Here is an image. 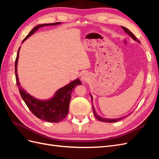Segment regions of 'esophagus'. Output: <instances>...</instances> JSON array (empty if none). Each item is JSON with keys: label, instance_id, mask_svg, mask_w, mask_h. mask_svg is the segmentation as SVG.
Here are the masks:
<instances>
[{"label": "esophagus", "instance_id": "1", "mask_svg": "<svg viewBox=\"0 0 159 159\" xmlns=\"http://www.w3.org/2000/svg\"><path fill=\"white\" fill-rule=\"evenodd\" d=\"M81 80L83 81H87L89 80V75L87 73H84L81 75Z\"/></svg>", "mask_w": 159, "mask_h": 159}]
</instances>
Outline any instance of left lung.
<instances>
[{"label":"left lung","mask_w":159,"mask_h":159,"mask_svg":"<svg viewBox=\"0 0 159 159\" xmlns=\"http://www.w3.org/2000/svg\"><path fill=\"white\" fill-rule=\"evenodd\" d=\"M121 28H123V30L127 34H128L131 36L133 39L134 40H135V41H137V42H139L140 43V42H139V40H138V39H137V38L134 36L133 34L130 31L129 29H127V28H125V27H123V26H121ZM91 102H92V100H93V98H92V96H91ZM92 109H93V113H94V115H95V118L97 119H98V120H99L100 121H102V122H108V123H113V122H117V121H120V120H121L122 119H123V118H125V117H126L127 115H126V116H124V117H121V118H117V119H107V118H103V117H100L99 115L96 113V111H95V108H94V107H93V105H92Z\"/></svg>","instance_id":"obj_1"}]
</instances>
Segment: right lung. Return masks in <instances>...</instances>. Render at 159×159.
<instances>
[{"label": "right lung", "mask_w": 159, "mask_h": 159, "mask_svg": "<svg viewBox=\"0 0 159 159\" xmlns=\"http://www.w3.org/2000/svg\"><path fill=\"white\" fill-rule=\"evenodd\" d=\"M60 24H61V22H54L39 25L35 26L23 40L22 42H25L27 38L32 35L40 28L46 26L57 25H60ZM20 48V47L19 48L18 50L15 61V74L16 84L19 89V92H20L24 102H25L28 109L30 110V111L34 115H36L38 118L51 123H58L62 121L67 116L69 111L71 92L77 85L81 84V82L78 78L71 81L69 84L57 90L54 94V97L48 100H40L33 98L32 96L26 93L25 89H22L18 81V77L17 74V64Z\"/></svg>", "instance_id": "obj_1"}]
</instances>
